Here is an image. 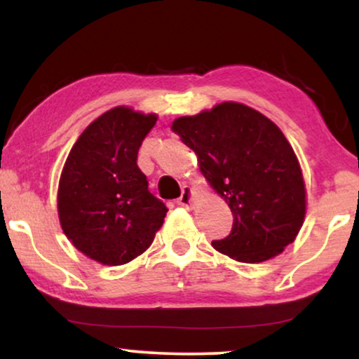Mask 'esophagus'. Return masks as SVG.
Returning a JSON list of instances; mask_svg holds the SVG:
<instances>
[{"label":"esophagus","mask_w":359,"mask_h":359,"mask_svg":"<svg viewBox=\"0 0 359 359\" xmlns=\"http://www.w3.org/2000/svg\"><path fill=\"white\" fill-rule=\"evenodd\" d=\"M191 199H193V189L189 186H183V191H181V196L176 201V204L183 205V208H189Z\"/></svg>","instance_id":"34e87169"}]
</instances>
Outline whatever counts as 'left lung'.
I'll list each match as a JSON object with an SVG mask.
<instances>
[{
	"mask_svg": "<svg viewBox=\"0 0 359 359\" xmlns=\"http://www.w3.org/2000/svg\"><path fill=\"white\" fill-rule=\"evenodd\" d=\"M175 134L198 155L201 171L232 210V230L214 240L217 252L243 263L276 257L294 242L306 215L297 156L268 117L222 102L173 122Z\"/></svg>",
	"mask_w": 359,
	"mask_h": 359,
	"instance_id": "left-lung-1",
	"label": "left lung"
}]
</instances>
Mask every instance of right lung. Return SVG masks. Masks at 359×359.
<instances>
[{
  "label": "right lung",
  "mask_w": 359,
  "mask_h": 359,
  "mask_svg": "<svg viewBox=\"0 0 359 359\" xmlns=\"http://www.w3.org/2000/svg\"><path fill=\"white\" fill-rule=\"evenodd\" d=\"M155 122V114L114 107L86 127L63 166L62 229L81 253L102 264L117 266L144 253L168 212L137 166Z\"/></svg>",
  "instance_id": "right-lung-1"
}]
</instances>
